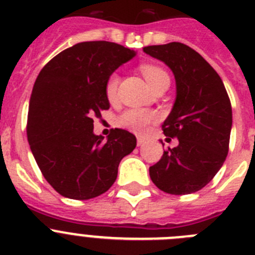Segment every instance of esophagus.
Masks as SVG:
<instances>
[{"label": "esophagus", "mask_w": 255, "mask_h": 255, "mask_svg": "<svg viewBox=\"0 0 255 255\" xmlns=\"http://www.w3.org/2000/svg\"><path fill=\"white\" fill-rule=\"evenodd\" d=\"M144 142H146V139H144L143 137H137V144H138V146H142Z\"/></svg>", "instance_id": "34e87169"}]
</instances>
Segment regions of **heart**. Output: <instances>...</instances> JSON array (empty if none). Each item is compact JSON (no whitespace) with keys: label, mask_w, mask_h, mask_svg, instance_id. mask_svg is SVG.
Wrapping results in <instances>:
<instances>
[{"label":"heart","mask_w":255,"mask_h":255,"mask_svg":"<svg viewBox=\"0 0 255 255\" xmlns=\"http://www.w3.org/2000/svg\"><path fill=\"white\" fill-rule=\"evenodd\" d=\"M142 75L146 79L150 88L155 90L157 86H160L164 82H169V75L164 68L159 67L151 63H143L139 66ZM118 86H119V76L118 73H112L105 82V96L111 103L116 102L118 96ZM157 119L155 112L147 111V109H128L125 113H122L117 119V125L119 127L126 128L128 130H132L134 133L142 134L148 129L151 123H153Z\"/></svg>","instance_id":"heart-1"}]
</instances>
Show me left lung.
Returning a JSON list of instances; mask_svg holds the SVG:
<instances>
[{"mask_svg": "<svg viewBox=\"0 0 255 255\" xmlns=\"http://www.w3.org/2000/svg\"><path fill=\"white\" fill-rule=\"evenodd\" d=\"M143 52L164 62L176 82L175 103L162 130L179 144L164 151L150 167V178L165 193H194L212 180L228 156L230 99L219 73L188 45L173 42L144 47Z\"/></svg>", "mask_w": 255, "mask_h": 255, "instance_id": "obj_1", "label": "left lung"}]
</instances>
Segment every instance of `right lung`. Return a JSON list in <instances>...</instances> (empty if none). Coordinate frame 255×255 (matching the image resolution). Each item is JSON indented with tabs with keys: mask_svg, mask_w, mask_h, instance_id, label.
<instances>
[{
	"mask_svg": "<svg viewBox=\"0 0 255 255\" xmlns=\"http://www.w3.org/2000/svg\"><path fill=\"white\" fill-rule=\"evenodd\" d=\"M136 56L117 43H77L50 59L34 84L27 113V141L39 169L61 196L90 199L116 182L118 166L136 147V137L112 129L107 141L94 134V117L109 109L105 82Z\"/></svg>",
	"mask_w": 255,
	"mask_h": 255,
	"instance_id": "add662e5",
	"label": "right lung"
}]
</instances>
